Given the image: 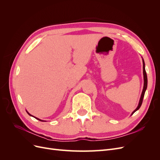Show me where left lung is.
I'll return each mask as SVG.
<instances>
[{
	"label": "left lung",
	"instance_id": "8db88e82",
	"mask_svg": "<svg viewBox=\"0 0 160 160\" xmlns=\"http://www.w3.org/2000/svg\"><path fill=\"white\" fill-rule=\"evenodd\" d=\"M142 61H143V81H144V83H143V91H142V93L141 95V98H140L139 101V104L138 105L137 108L135 109L132 113V115L135 111H138L140 107H141V105L142 104V101H143V97L145 95V92H146V89H147V87H148V77H147V74H146V69H145V62H144V60L142 57Z\"/></svg>",
	"mask_w": 160,
	"mask_h": 160
}]
</instances>
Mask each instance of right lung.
<instances>
[{
    "label": "right lung",
    "instance_id": "right-lung-1",
    "mask_svg": "<svg viewBox=\"0 0 160 160\" xmlns=\"http://www.w3.org/2000/svg\"><path fill=\"white\" fill-rule=\"evenodd\" d=\"M26 111H27V110H26ZM27 113H28V115H29L30 116H32V117H33V118H35V119H38V120H39V121H41V122H46V121H44V120H41V119H38V118H36V117H34V116H32V115H31V114H30L29 113H28L27 111Z\"/></svg>",
    "mask_w": 160,
    "mask_h": 160
}]
</instances>
